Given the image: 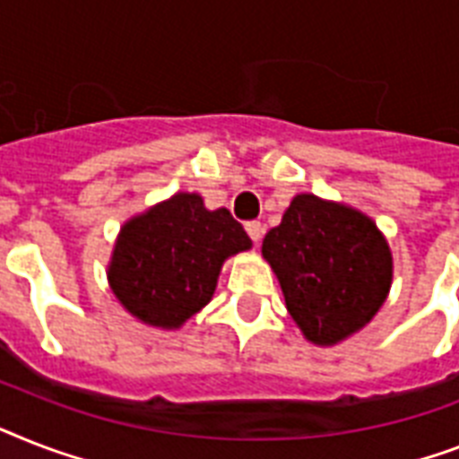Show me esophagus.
Instances as JSON below:
<instances>
[{"mask_svg": "<svg viewBox=\"0 0 459 459\" xmlns=\"http://www.w3.org/2000/svg\"><path fill=\"white\" fill-rule=\"evenodd\" d=\"M245 230H247V236L252 238V240L259 242L264 236V223L262 221H247L245 223Z\"/></svg>", "mask_w": 459, "mask_h": 459, "instance_id": "obj_1", "label": "esophagus"}]
</instances>
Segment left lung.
<instances>
[{"instance_id":"1","label":"left lung","mask_w":459,"mask_h":459,"mask_svg":"<svg viewBox=\"0 0 459 459\" xmlns=\"http://www.w3.org/2000/svg\"><path fill=\"white\" fill-rule=\"evenodd\" d=\"M266 262L294 323L314 344H337L368 325L391 288V252L370 219L344 204L297 195L266 233Z\"/></svg>"}]
</instances>
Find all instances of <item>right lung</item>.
I'll return each mask as SVG.
<instances>
[{
  "label": "right lung",
  "mask_w": 459,
  "mask_h": 459,
  "mask_svg": "<svg viewBox=\"0 0 459 459\" xmlns=\"http://www.w3.org/2000/svg\"><path fill=\"white\" fill-rule=\"evenodd\" d=\"M252 247L229 210L177 193L125 223L108 281L122 307L155 327H178L212 299L221 264Z\"/></svg>",
  "instance_id": "obj_1"
}]
</instances>
